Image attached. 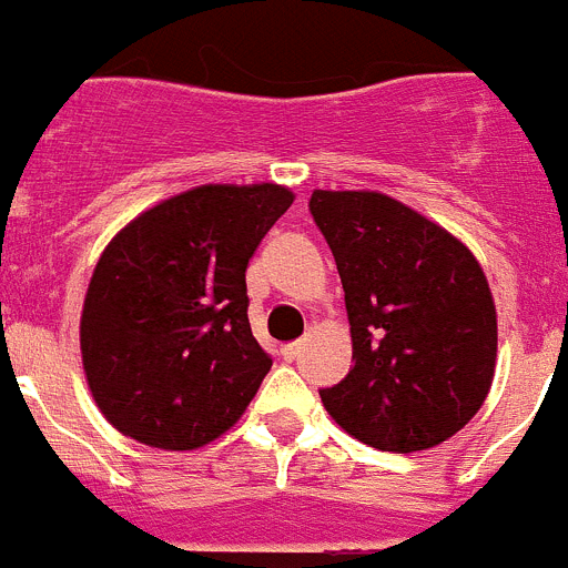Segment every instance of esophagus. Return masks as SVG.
Listing matches in <instances>:
<instances>
[{"instance_id": "obj_1", "label": "esophagus", "mask_w": 568, "mask_h": 568, "mask_svg": "<svg viewBox=\"0 0 568 568\" xmlns=\"http://www.w3.org/2000/svg\"><path fill=\"white\" fill-rule=\"evenodd\" d=\"M298 353H301V341H293V344L281 346V358L284 361H295L298 358Z\"/></svg>"}]
</instances>
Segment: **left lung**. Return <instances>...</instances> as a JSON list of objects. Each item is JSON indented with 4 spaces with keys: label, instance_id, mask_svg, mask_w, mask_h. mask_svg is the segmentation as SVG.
Instances as JSON below:
<instances>
[{
    "label": "left lung",
    "instance_id": "8db88e82",
    "mask_svg": "<svg viewBox=\"0 0 568 568\" xmlns=\"http://www.w3.org/2000/svg\"><path fill=\"white\" fill-rule=\"evenodd\" d=\"M315 224L344 284L353 361L321 389L335 424L384 453L460 433L491 389L498 313L458 235L378 190H313Z\"/></svg>",
    "mask_w": 568,
    "mask_h": 568
}]
</instances>
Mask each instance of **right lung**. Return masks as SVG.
<instances>
[{
    "instance_id": "right-lung-1",
    "label": "right lung",
    "mask_w": 568,
    "mask_h": 568,
    "mask_svg": "<svg viewBox=\"0 0 568 568\" xmlns=\"http://www.w3.org/2000/svg\"><path fill=\"white\" fill-rule=\"evenodd\" d=\"M295 193L202 184L130 219L99 255L79 349L99 413L144 446L187 453L239 424L270 355L247 318V267Z\"/></svg>"
}]
</instances>
